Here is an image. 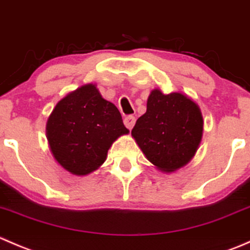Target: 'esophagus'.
<instances>
[{
    "instance_id": "esophagus-1",
    "label": "esophagus",
    "mask_w": 250,
    "mask_h": 250,
    "mask_svg": "<svg viewBox=\"0 0 250 250\" xmlns=\"http://www.w3.org/2000/svg\"><path fill=\"white\" fill-rule=\"evenodd\" d=\"M123 122H125V127H127L128 129L130 130L133 127H134V125H135V117H134V116H127V117L125 118V121H123Z\"/></svg>"
}]
</instances>
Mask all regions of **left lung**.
<instances>
[{"label": "left lung", "mask_w": 250, "mask_h": 250, "mask_svg": "<svg viewBox=\"0 0 250 250\" xmlns=\"http://www.w3.org/2000/svg\"><path fill=\"white\" fill-rule=\"evenodd\" d=\"M203 135L200 106L181 92L151 90L146 112L138 118L132 137L145 157L162 173H174L195 156Z\"/></svg>", "instance_id": "1"}]
</instances>
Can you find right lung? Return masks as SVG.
Wrapping results in <instances>:
<instances>
[{
  "mask_svg": "<svg viewBox=\"0 0 250 250\" xmlns=\"http://www.w3.org/2000/svg\"><path fill=\"white\" fill-rule=\"evenodd\" d=\"M129 133L120 111L93 83L62 98L49 115L46 135L54 160L72 175L84 176L106 161L107 151Z\"/></svg>",
  "mask_w": 250,
  "mask_h": 250,
  "instance_id": "1",
  "label": "right lung"
}]
</instances>
